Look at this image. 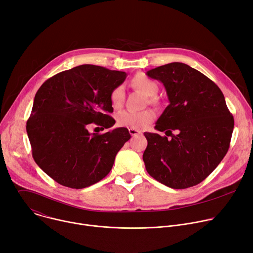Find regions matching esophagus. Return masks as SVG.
<instances>
[{
  "instance_id": "esophagus-1",
  "label": "esophagus",
  "mask_w": 253,
  "mask_h": 253,
  "mask_svg": "<svg viewBox=\"0 0 253 253\" xmlns=\"http://www.w3.org/2000/svg\"><path fill=\"white\" fill-rule=\"evenodd\" d=\"M128 131L130 133V135L134 137V135H138V134H142V131L138 130V129H134V128H128Z\"/></svg>"
}]
</instances>
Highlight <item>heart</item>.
<instances>
[{
    "label": "heart",
    "instance_id": "obj_1",
    "mask_svg": "<svg viewBox=\"0 0 253 253\" xmlns=\"http://www.w3.org/2000/svg\"><path fill=\"white\" fill-rule=\"evenodd\" d=\"M132 86L140 90L145 96L150 97L149 101L155 102L154 97L157 95L159 91V86L156 81L150 79L145 75H137L132 81ZM126 97V89L124 85L116 86L110 93V101L114 108H119L124 103ZM155 119V113L152 110L143 111H130L123 110L116 116V123L120 126L130 127L134 129H145Z\"/></svg>",
    "mask_w": 253,
    "mask_h": 253
}]
</instances>
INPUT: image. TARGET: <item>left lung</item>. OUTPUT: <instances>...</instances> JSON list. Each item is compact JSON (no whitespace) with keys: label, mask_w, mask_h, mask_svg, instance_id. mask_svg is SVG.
Instances as JSON below:
<instances>
[{"label":"left lung","mask_w":253,"mask_h":253,"mask_svg":"<svg viewBox=\"0 0 253 253\" xmlns=\"http://www.w3.org/2000/svg\"><path fill=\"white\" fill-rule=\"evenodd\" d=\"M146 75L165 87L169 105L155 128L171 137L144 132L148 141L143 155L146 169L171 188L197 185L215 170L230 146L234 119L225 97L207 76L182 63L160 66Z\"/></svg>","instance_id":"obj_1"}]
</instances>
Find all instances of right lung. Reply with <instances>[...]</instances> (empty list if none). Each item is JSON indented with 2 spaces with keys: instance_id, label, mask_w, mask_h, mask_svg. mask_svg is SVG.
Instances as JSON below:
<instances>
[{
  "instance_id": "obj_1",
  "label": "right lung",
  "mask_w": 253,
  "mask_h": 253,
  "mask_svg": "<svg viewBox=\"0 0 253 253\" xmlns=\"http://www.w3.org/2000/svg\"><path fill=\"white\" fill-rule=\"evenodd\" d=\"M126 76L82 65L54 75L36 92L26 125L32 156L57 183L80 189L110 172L116 154L130 139L127 128L99 134L87 127L92 123L105 128L115 124L107 114L113 111L110 93Z\"/></svg>"
}]
</instances>
